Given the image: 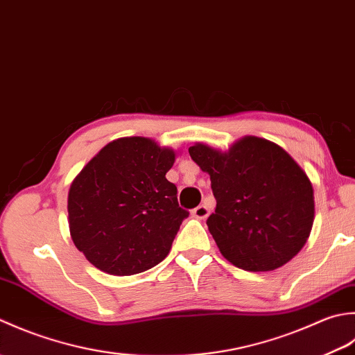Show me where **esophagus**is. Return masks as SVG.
Returning <instances> with one entry per match:
<instances>
[{
	"label": "esophagus",
	"instance_id": "1",
	"mask_svg": "<svg viewBox=\"0 0 355 355\" xmlns=\"http://www.w3.org/2000/svg\"><path fill=\"white\" fill-rule=\"evenodd\" d=\"M191 214H193V218H196V219H207L209 214V209L205 205H199L193 209Z\"/></svg>",
	"mask_w": 355,
	"mask_h": 355
}]
</instances>
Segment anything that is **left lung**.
<instances>
[{
  "instance_id": "left-lung-1",
  "label": "left lung",
  "mask_w": 355,
  "mask_h": 355,
  "mask_svg": "<svg viewBox=\"0 0 355 355\" xmlns=\"http://www.w3.org/2000/svg\"><path fill=\"white\" fill-rule=\"evenodd\" d=\"M209 175L216 209L207 220L222 256L245 271H272L306 243L314 190L306 173L277 144L243 136L227 151L188 148Z\"/></svg>"
}]
</instances>
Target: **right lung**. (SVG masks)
I'll return each mask as SVG.
<instances>
[{
  "instance_id": "add662e5",
  "label": "right lung",
  "mask_w": 355,
  "mask_h": 355,
  "mask_svg": "<svg viewBox=\"0 0 355 355\" xmlns=\"http://www.w3.org/2000/svg\"><path fill=\"white\" fill-rule=\"evenodd\" d=\"M176 151L150 137L108 142L79 171L69 190V228L75 247L112 276H132L168 256L188 211L165 178Z\"/></svg>"
}]
</instances>
